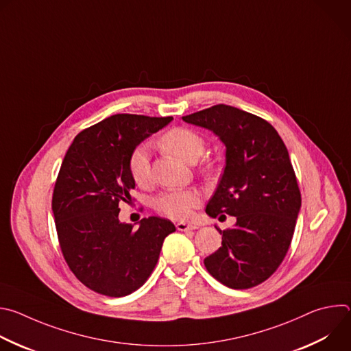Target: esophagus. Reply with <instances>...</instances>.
<instances>
[{
  "label": "esophagus",
  "instance_id": "34e87169",
  "mask_svg": "<svg viewBox=\"0 0 351 351\" xmlns=\"http://www.w3.org/2000/svg\"><path fill=\"white\" fill-rule=\"evenodd\" d=\"M198 226L195 223H187V222H178L176 223V229L180 232H187V230H194Z\"/></svg>",
  "mask_w": 351,
  "mask_h": 351
}]
</instances>
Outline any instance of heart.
Returning <instances> with one entry per match:
<instances>
[{
	"instance_id": "b5f03b06",
	"label": "heart",
	"mask_w": 351,
	"mask_h": 351,
	"mask_svg": "<svg viewBox=\"0 0 351 351\" xmlns=\"http://www.w3.org/2000/svg\"><path fill=\"white\" fill-rule=\"evenodd\" d=\"M160 145L171 156L187 164L193 161L195 162L203 156L206 149L204 138L198 133L184 128H175L164 133L160 138ZM129 171L133 180L138 186H145L149 183L152 165H149V153L147 145L143 144L133 149L129 158ZM198 204V193L189 189L165 191L160 194L154 202V207L158 213L173 219L189 218Z\"/></svg>"
}]
</instances>
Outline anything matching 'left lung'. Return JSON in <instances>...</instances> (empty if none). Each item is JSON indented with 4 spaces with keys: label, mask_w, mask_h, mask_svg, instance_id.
Wrapping results in <instances>:
<instances>
[{
    "label": "left lung",
    "mask_w": 351,
    "mask_h": 351,
    "mask_svg": "<svg viewBox=\"0 0 351 351\" xmlns=\"http://www.w3.org/2000/svg\"><path fill=\"white\" fill-rule=\"evenodd\" d=\"M213 132L225 145V169L206 213L236 218L217 230L222 245L204 260L207 271L232 289L267 280L283 261L302 207L287 148L267 121L219 104L182 118Z\"/></svg>",
    "instance_id": "8db88e82"
}]
</instances>
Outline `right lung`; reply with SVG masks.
I'll list each match as a JSON object with an SVG mask.
<instances>
[{
    "label": "right lung",
    "mask_w": 351,
    "mask_h": 351,
    "mask_svg": "<svg viewBox=\"0 0 351 351\" xmlns=\"http://www.w3.org/2000/svg\"><path fill=\"white\" fill-rule=\"evenodd\" d=\"M117 114L80 132L62 161L53 213L62 254L88 289L110 297L137 290L157 265L165 237L175 225L148 217L138 228L119 221V203H129L134 180L133 149L172 122Z\"/></svg>",
    "instance_id": "add662e5"
}]
</instances>
